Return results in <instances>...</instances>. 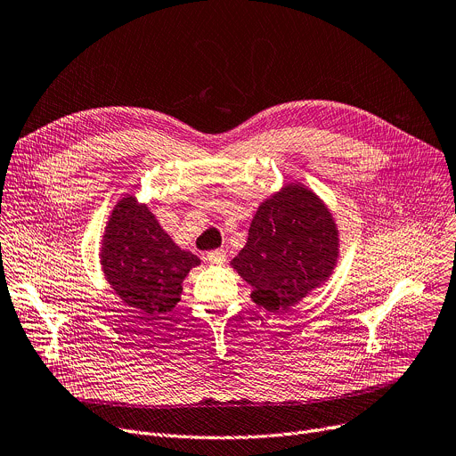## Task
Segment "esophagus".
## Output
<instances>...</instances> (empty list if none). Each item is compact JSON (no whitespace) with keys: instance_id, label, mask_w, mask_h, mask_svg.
I'll list each match as a JSON object with an SVG mask.
<instances>
[{"instance_id":"obj_1","label":"esophagus","mask_w":456,"mask_h":456,"mask_svg":"<svg viewBox=\"0 0 456 456\" xmlns=\"http://www.w3.org/2000/svg\"><path fill=\"white\" fill-rule=\"evenodd\" d=\"M207 260L210 264H216V265H222L225 260H227V255L224 249H215V251H208L207 253Z\"/></svg>"}]
</instances>
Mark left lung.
Returning a JSON list of instances; mask_svg holds the SVG:
<instances>
[{"mask_svg":"<svg viewBox=\"0 0 456 456\" xmlns=\"http://www.w3.org/2000/svg\"><path fill=\"white\" fill-rule=\"evenodd\" d=\"M338 256L331 212L315 192L289 183L258 207L248 244L231 265L253 286L256 305L279 314L326 282Z\"/></svg>","mask_w":456,"mask_h":456,"instance_id":"left-lung-1","label":"left lung"}]
</instances>
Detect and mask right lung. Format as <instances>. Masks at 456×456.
<instances>
[{
  "label": "right lung",
  "mask_w": 456,
  "mask_h": 456,
  "mask_svg": "<svg viewBox=\"0 0 456 456\" xmlns=\"http://www.w3.org/2000/svg\"><path fill=\"white\" fill-rule=\"evenodd\" d=\"M101 264L106 281L128 306L159 317L177 305L181 284L200 258L177 248L148 207L126 196L111 210Z\"/></svg>",
  "instance_id": "right-lung-1"
}]
</instances>
